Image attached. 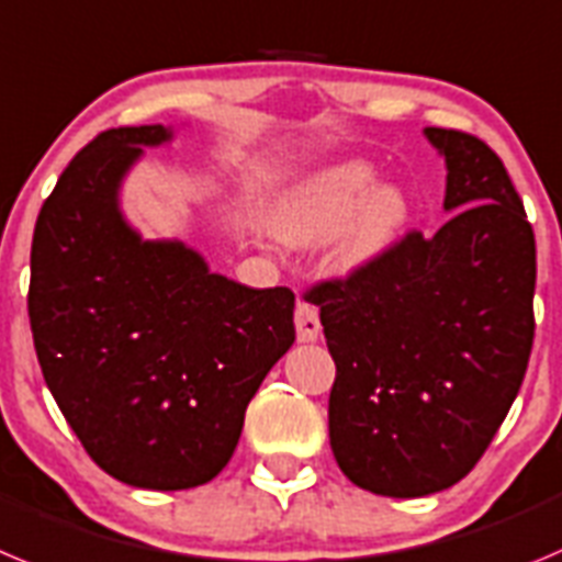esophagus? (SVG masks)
Segmentation results:
<instances>
[{"instance_id":"obj_1","label":"esophagus","mask_w":562,"mask_h":562,"mask_svg":"<svg viewBox=\"0 0 562 562\" xmlns=\"http://www.w3.org/2000/svg\"><path fill=\"white\" fill-rule=\"evenodd\" d=\"M293 325H296V338L302 344H313L322 333V322H318V311L307 302H300L296 305V313H293Z\"/></svg>"}]
</instances>
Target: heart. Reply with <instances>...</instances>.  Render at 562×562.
Instances as JSON below:
<instances>
[{"label":"heart","instance_id":"b5f03b06","mask_svg":"<svg viewBox=\"0 0 562 562\" xmlns=\"http://www.w3.org/2000/svg\"><path fill=\"white\" fill-rule=\"evenodd\" d=\"M408 212L412 206L401 184H375V168L367 161H336L288 193L277 215V235L288 244L307 246L336 234L330 269L356 274L397 246Z\"/></svg>","mask_w":562,"mask_h":562}]
</instances>
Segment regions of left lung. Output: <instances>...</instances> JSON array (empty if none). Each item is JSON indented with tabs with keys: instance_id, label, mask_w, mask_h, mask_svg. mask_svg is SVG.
<instances>
[{
	"instance_id": "left-lung-1",
	"label": "left lung",
	"mask_w": 562,
	"mask_h": 562,
	"mask_svg": "<svg viewBox=\"0 0 562 562\" xmlns=\"http://www.w3.org/2000/svg\"><path fill=\"white\" fill-rule=\"evenodd\" d=\"M423 134L448 168L451 221L305 296L336 361L333 457L352 484L392 498L468 476L513 406L535 338V232L504 161L462 131Z\"/></svg>"
}]
</instances>
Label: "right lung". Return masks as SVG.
Segmentation results:
<instances>
[{"instance_id":"1","label":"right lung","mask_w":562,"mask_h":562,"mask_svg":"<svg viewBox=\"0 0 562 562\" xmlns=\"http://www.w3.org/2000/svg\"><path fill=\"white\" fill-rule=\"evenodd\" d=\"M168 143L165 125L103 131L60 173L30 251L44 381L86 453L143 490L218 476L246 406L296 338L288 288L240 285L125 221V176Z\"/></svg>"}]
</instances>
